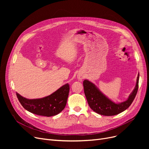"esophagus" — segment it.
Returning a JSON list of instances; mask_svg holds the SVG:
<instances>
[{
  "label": "esophagus",
  "instance_id": "1",
  "mask_svg": "<svg viewBox=\"0 0 149 149\" xmlns=\"http://www.w3.org/2000/svg\"><path fill=\"white\" fill-rule=\"evenodd\" d=\"M77 78H78V79L79 80H82L83 79V75H79L77 76Z\"/></svg>",
  "mask_w": 149,
  "mask_h": 149
}]
</instances>
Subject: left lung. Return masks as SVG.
I'll return each mask as SVG.
<instances>
[{
  "label": "left lung",
  "mask_w": 149,
  "mask_h": 149,
  "mask_svg": "<svg viewBox=\"0 0 149 149\" xmlns=\"http://www.w3.org/2000/svg\"><path fill=\"white\" fill-rule=\"evenodd\" d=\"M139 74L138 73L136 85L127 99L121 103H115L106 96L97 86L88 80L83 81L84 91L89 107L96 113L104 116H113L124 111L134 100L138 89Z\"/></svg>",
  "instance_id": "8db88e82"
}]
</instances>
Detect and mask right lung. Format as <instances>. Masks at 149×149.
<instances>
[{
    "mask_svg": "<svg viewBox=\"0 0 149 149\" xmlns=\"http://www.w3.org/2000/svg\"><path fill=\"white\" fill-rule=\"evenodd\" d=\"M69 92V84L66 83L51 95L41 98L28 99L16 92L22 106L26 111L36 115L52 116L65 109Z\"/></svg>",
    "mask_w": 149,
    "mask_h": 149,
    "instance_id": "1",
    "label": "right lung"
}]
</instances>
